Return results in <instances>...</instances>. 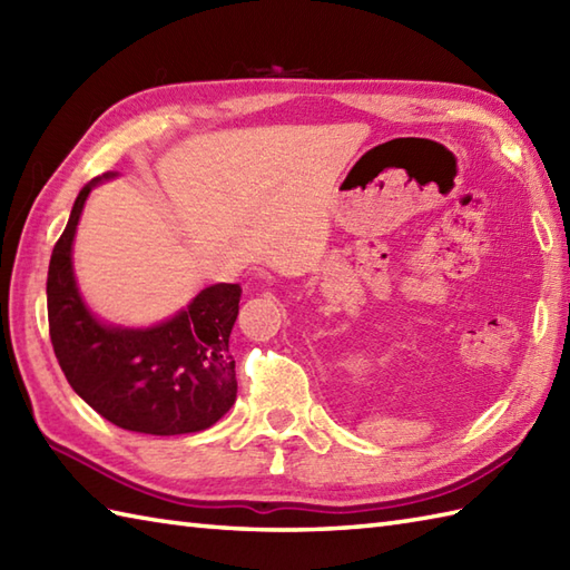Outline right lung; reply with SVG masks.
Masks as SVG:
<instances>
[{
    "label": "right lung",
    "mask_w": 570,
    "mask_h": 570,
    "mask_svg": "<svg viewBox=\"0 0 570 570\" xmlns=\"http://www.w3.org/2000/svg\"><path fill=\"white\" fill-rule=\"evenodd\" d=\"M100 178L78 193L48 264V333L58 365L76 394L119 429L151 435L210 429L237 396L229 333L242 288H203L186 311L147 331L100 323L82 304L70 262L85 198Z\"/></svg>",
    "instance_id": "add662e5"
}]
</instances>
